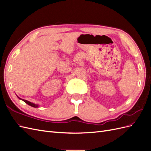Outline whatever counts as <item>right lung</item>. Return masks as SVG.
<instances>
[{"mask_svg":"<svg viewBox=\"0 0 151 151\" xmlns=\"http://www.w3.org/2000/svg\"><path fill=\"white\" fill-rule=\"evenodd\" d=\"M19 99H21V98H19ZM22 101H24L26 104H28V105H30L31 106H33V107H35V108H36V107L38 106L37 104H34V103H31V102H29V101H27V100L22 99Z\"/></svg>","mask_w":151,"mask_h":151,"instance_id":"add662e5","label":"right lung"}]
</instances>
